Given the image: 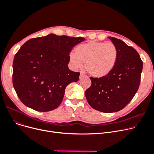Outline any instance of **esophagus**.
Returning <instances> with one entry per match:
<instances>
[{
	"mask_svg": "<svg viewBox=\"0 0 154 154\" xmlns=\"http://www.w3.org/2000/svg\"><path fill=\"white\" fill-rule=\"evenodd\" d=\"M86 76V75L83 73H81L80 75H79V79H82L83 78H85Z\"/></svg>",
	"mask_w": 154,
	"mask_h": 154,
	"instance_id": "esophagus-1",
	"label": "esophagus"
}]
</instances>
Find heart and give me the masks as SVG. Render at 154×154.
<instances>
[{"instance_id":"b5f03b06","label":"heart","mask_w":154,"mask_h":154,"mask_svg":"<svg viewBox=\"0 0 154 154\" xmlns=\"http://www.w3.org/2000/svg\"><path fill=\"white\" fill-rule=\"evenodd\" d=\"M117 57L118 51L112 43L91 41L76 47L75 54H70V60L76 68H81L85 63L90 75L101 78L113 69Z\"/></svg>"}]
</instances>
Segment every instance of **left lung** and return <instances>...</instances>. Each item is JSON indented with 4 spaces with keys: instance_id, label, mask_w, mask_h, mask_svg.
Segmentation results:
<instances>
[{
    "instance_id": "left-lung-1",
    "label": "left lung",
    "mask_w": 154,
    "mask_h": 154,
    "mask_svg": "<svg viewBox=\"0 0 154 154\" xmlns=\"http://www.w3.org/2000/svg\"><path fill=\"white\" fill-rule=\"evenodd\" d=\"M118 51L116 65L107 75L90 77L91 85L85 91L88 104L106 113L117 112L127 106L137 93L143 62L139 54L123 41L109 37Z\"/></svg>"
}]
</instances>
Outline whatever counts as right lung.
Wrapping results in <instances>:
<instances>
[{
	"instance_id": "1",
	"label": "right lung",
	"mask_w": 154,
	"mask_h": 154,
	"mask_svg": "<svg viewBox=\"0 0 154 154\" xmlns=\"http://www.w3.org/2000/svg\"><path fill=\"white\" fill-rule=\"evenodd\" d=\"M83 37L49 34L32 38L17 52L12 82L21 102L33 110L47 112L61 103L65 90L79 79V72L69 70V53Z\"/></svg>"
}]
</instances>
